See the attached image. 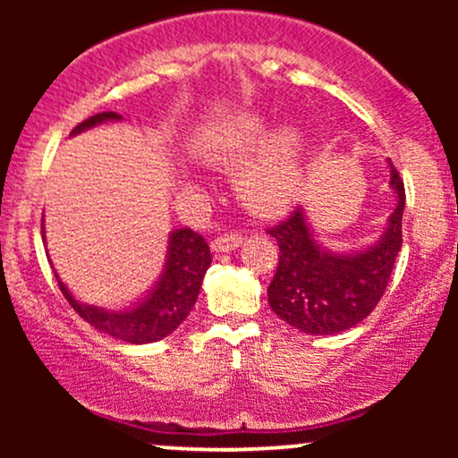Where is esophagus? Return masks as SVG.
I'll return each mask as SVG.
<instances>
[{"mask_svg": "<svg viewBox=\"0 0 458 458\" xmlns=\"http://www.w3.org/2000/svg\"><path fill=\"white\" fill-rule=\"evenodd\" d=\"M243 243V239H241V234H224V236H217V239L211 243V250L215 254H224V251H233L236 247H241Z\"/></svg>", "mask_w": 458, "mask_h": 458, "instance_id": "1", "label": "esophagus"}]
</instances>
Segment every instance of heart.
Returning <instances> with one entry per match:
<instances>
[{
	"label": "heart",
	"instance_id": "heart-1",
	"mask_svg": "<svg viewBox=\"0 0 458 458\" xmlns=\"http://www.w3.org/2000/svg\"><path fill=\"white\" fill-rule=\"evenodd\" d=\"M193 157L215 167H236L234 185L245 207L277 215L303 198L310 172V135L303 124L273 129L269 115L243 112L193 138Z\"/></svg>",
	"mask_w": 458,
	"mask_h": 458
}]
</instances>
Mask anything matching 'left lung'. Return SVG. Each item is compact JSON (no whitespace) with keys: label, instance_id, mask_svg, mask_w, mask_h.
I'll return each instance as SVG.
<instances>
[{"label":"left lung","instance_id":"8db88e82","mask_svg":"<svg viewBox=\"0 0 458 458\" xmlns=\"http://www.w3.org/2000/svg\"><path fill=\"white\" fill-rule=\"evenodd\" d=\"M390 165L396 207L379 239L364 250L331 251L317 241L306 208L269 230L280 262L267 288L269 306L282 320L310 335H334L355 327L381 301L403 245L404 185Z\"/></svg>","mask_w":458,"mask_h":458}]
</instances>
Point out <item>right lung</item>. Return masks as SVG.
<instances>
[{
  "label": "right lung",
  "mask_w": 458,
  "mask_h": 458,
  "mask_svg": "<svg viewBox=\"0 0 458 458\" xmlns=\"http://www.w3.org/2000/svg\"><path fill=\"white\" fill-rule=\"evenodd\" d=\"M123 115L115 112H103L83 120L72 129L71 135L98 127L103 123H118ZM43 241H45V219H43ZM211 267V250L207 241L189 228L172 230L167 239L165 265H163L159 282L141 299L140 303L127 310H105L98 306L83 303L68 291V286L57 276L62 295L68 299L72 310L94 329L123 340L129 344H148L170 335L182 323L196 306V299L202 286L204 273Z\"/></svg>",
  "instance_id": "right-lung-1"
}]
</instances>
